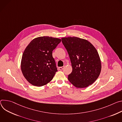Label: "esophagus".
<instances>
[{"mask_svg": "<svg viewBox=\"0 0 122 122\" xmlns=\"http://www.w3.org/2000/svg\"><path fill=\"white\" fill-rule=\"evenodd\" d=\"M64 68V66H62V67H59V69L60 70H62V69H63V68Z\"/></svg>", "mask_w": 122, "mask_h": 122, "instance_id": "esophagus-1", "label": "esophagus"}]
</instances>
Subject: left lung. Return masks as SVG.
<instances>
[{
    "instance_id": "1",
    "label": "left lung",
    "mask_w": 122,
    "mask_h": 122,
    "mask_svg": "<svg viewBox=\"0 0 122 122\" xmlns=\"http://www.w3.org/2000/svg\"><path fill=\"white\" fill-rule=\"evenodd\" d=\"M61 40L73 69L68 75L69 81L78 88L92 84L101 70V60L96 48L88 41L76 37L62 38Z\"/></svg>"
}]
</instances>
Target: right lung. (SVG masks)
<instances>
[{"mask_svg":"<svg viewBox=\"0 0 122 122\" xmlns=\"http://www.w3.org/2000/svg\"><path fill=\"white\" fill-rule=\"evenodd\" d=\"M61 42L48 36L33 39L25 49L21 62L22 74L32 85L43 86L53 79L58 71L52 51Z\"/></svg>","mask_w":122,"mask_h":122,"instance_id":"right-lung-1","label":"right lung"}]
</instances>
